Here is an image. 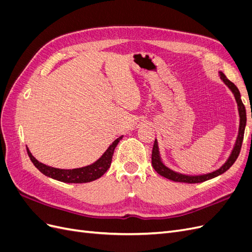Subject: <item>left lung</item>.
<instances>
[{"instance_id":"8db88e82","label":"left lung","mask_w":252,"mask_h":252,"mask_svg":"<svg viewBox=\"0 0 252 252\" xmlns=\"http://www.w3.org/2000/svg\"><path fill=\"white\" fill-rule=\"evenodd\" d=\"M220 79H222L226 85L229 87L232 93L235 96V100L236 103H238V107H239V112H240V130H239V135H238V140H236L235 143V146L232 150V154L228 158V161L224 164V166L220 167V169L213 171L211 173L208 174H204V175H195V177H192V175H185V174H181V173H177L174 172L170 169L167 168L163 165V163L161 162V158H159L158 156V143L157 141H155L154 144V148H152V155H151V163L152 166H154L155 170L158 173L161 174L162 177L169 179L171 181L174 182H184V183H201L204 181H207L209 179L212 178H216L218 175L224 173L226 170H228L230 168V167L233 165V163L236 161V158H238L239 155H240V151H241V147H242V143H243V139H244V132H245V126H246V122H247V117H246V109H245V105L243 104L242 100H241V94L236 87L234 85V83H232L231 81L228 80L225 74L223 72H220ZM252 110V109H251ZM251 119H252V111H251ZM251 140H252V133H251Z\"/></svg>"}]
</instances>
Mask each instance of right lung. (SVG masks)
Segmentation results:
<instances>
[{
  "label": "right lung",
  "instance_id": "right-lung-1",
  "mask_svg": "<svg viewBox=\"0 0 252 252\" xmlns=\"http://www.w3.org/2000/svg\"><path fill=\"white\" fill-rule=\"evenodd\" d=\"M122 138H123V136H120L119 139L114 141L110 145L109 148L105 151V154L98 158L95 163L86 167H82V168H77V169L53 168V167L44 165L37 161V159H35L34 157H32V155L30 154L28 148H27V154L36 168L39 169L43 174L47 175V177H50L52 179L61 181V182H65V183H88L101 178L102 175L108 170L112 161V155H113L114 148L117 147L118 143L120 142V140H122Z\"/></svg>",
  "mask_w": 252,
  "mask_h": 252
}]
</instances>
